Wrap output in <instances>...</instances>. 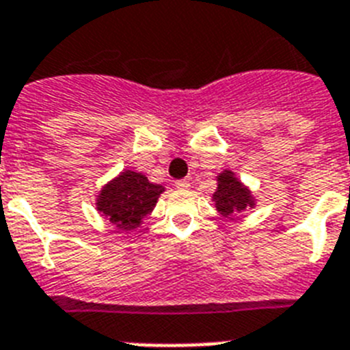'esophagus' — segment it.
I'll return each mask as SVG.
<instances>
[{"label": "esophagus", "mask_w": 350, "mask_h": 350, "mask_svg": "<svg viewBox=\"0 0 350 350\" xmlns=\"http://www.w3.org/2000/svg\"><path fill=\"white\" fill-rule=\"evenodd\" d=\"M176 188H179V190H188L190 188V181L188 179H178L176 181Z\"/></svg>", "instance_id": "obj_1"}]
</instances>
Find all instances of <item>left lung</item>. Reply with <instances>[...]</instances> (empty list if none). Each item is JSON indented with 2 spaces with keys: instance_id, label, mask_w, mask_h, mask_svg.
I'll list each match as a JSON object with an SVG mask.
<instances>
[{
  "instance_id": "left-lung-1",
  "label": "left lung",
  "mask_w": 350,
  "mask_h": 350,
  "mask_svg": "<svg viewBox=\"0 0 350 350\" xmlns=\"http://www.w3.org/2000/svg\"><path fill=\"white\" fill-rule=\"evenodd\" d=\"M217 192L213 193V200L217 209L224 217H236L247 208H254L255 199L252 197L250 190L236 178L232 171H224L218 174Z\"/></svg>"
}]
</instances>
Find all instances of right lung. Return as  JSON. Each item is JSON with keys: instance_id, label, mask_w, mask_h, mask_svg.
<instances>
[{"instance_id": "1", "label": "right lung", "mask_w": 350, "mask_h": 350, "mask_svg": "<svg viewBox=\"0 0 350 350\" xmlns=\"http://www.w3.org/2000/svg\"><path fill=\"white\" fill-rule=\"evenodd\" d=\"M162 192V185L150 183L141 172L124 171L100 190L96 209L116 229L133 230L153 211Z\"/></svg>"}]
</instances>
